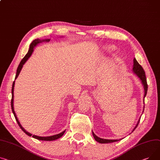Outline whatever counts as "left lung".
<instances>
[{
  "mask_svg": "<svg viewBox=\"0 0 160 160\" xmlns=\"http://www.w3.org/2000/svg\"><path fill=\"white\" fill-rule=\"evenodd\" d=\"M133 71L136 74V75L140 78V80L142 82V83L144 86V89H145V95L144 97H145V96L147 94V90H148V85H147V78H146V76H145V71L143 70V68L141 66V65H140V63L137 62V60H136V58H134V67H133ZM140 119L138 121L137 125H136V127H134V129H133V131H134V129L136 128L138 123L140 122ZM92 135L93 137L95 139V140L100 143H112V142H118L120 140H106V139H102V138H98L97 136H96L94 132H92Z\"/></svg>",
  "mask_w": 160,
  "mask_h": 160,
  "instance_id": "left-lung-1",
  "label": "left lung"
}]
</instances>
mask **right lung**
Returning a JSON list of instances; mask_svg holds the SVG:
<instances>
[{
    "instance_id": "add662e5",
    "label": "right lung",
    "mask_w": 160,
    "mask_h": 160,
    "mask_svg": "<svg viewBox=\"0 0 160 160\" xmlns=\"http://www.w3.org/2000/svg\"><path fill=\"white\" fill-rule=\"evenodd\" d=\"M42 41L49 42V39H47V40H39V39H36V40H33V42H32V43L31 44V45H30V46H29V51H28V53H27V54L26 55V56L22 58V60H21L20 63H19V65H18V68H17V73H16V76H15V80H16V79H17V78L18 77V74H19V73H20V71H21V69H22V68L23 65H24V63H25V62L28 60V58L30 57V56L31 55L32 52H33V48H34V47H35L37 44L40 43V42H42ZM14 86H15V81L13 82V86H12V101H11V105H12V109L13 113V114H14L15 118V119H16V121L17 122V123H18V125H19V127H20V129H22V131H24V132L27 135H28V136H29L33 137L34 138H36V139L39 140H44V141H52V140H55L58 139V138H59L62 137V136H63V134H64V132H65V131H63V132H61V133H60V134H56V135H53V136H51L42 137V136H35V135H32L31 134H30V133L28 132L27 131H26L24 129L23 127H22V126H21V125H20V122H18V119H17V116H16V114H15V111H14V108H13V97H14V95H13V91H14Z\"/></svg>"
}]
</instances>
